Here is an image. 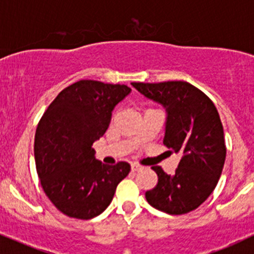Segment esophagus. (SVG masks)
<instances>
[{"instance_id":"esophagus-1","label":"esophagus","mask_w":254,"mask_h":254,"mask_svg":"<svg viewBox=\"0 0 254 254\" xmlns=\"http://www.w3.org/2000/svg\"><path fill=\"white\" fill-rule=\"evenodd\" d=\"M131 170L132 171H140V170H142V166L139 164H131Z\"/></svg>"}]
</instances>
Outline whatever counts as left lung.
Here are the masks:
<instances>
[{"mask_svg": "<svg viewBox=\"0 0 254 254\" xmlns=\"http://www.w3.org/2000/svg\"><path fill=\"white\" fill-rule=\"evenodd\" d=\"M147 99L166 110L164 144L181 154L174 175L160 166L157 185L145 197L169 215H184L207 200L217 185L226 159L223 127L212 100L187 82L131 83Z\"/></svg>", "mask_w": 254, "mask_h": 254, "instance_id": "obj_1", "label": "left lung"}]
</instances>
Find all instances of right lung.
Listing matches in <instances>:
<instances>
[{
  "mask_svg": "<svg viewBox=\"0 0 254 254\" xmlns=\"http://www.w3.org/2000/svg\"><path fill=\"white\" fill-rule=\"evenodd\" d=\"M127 85L79 80L62 90L37 127L34 159L44 192L61 212L90 220L112 202L130 165L102 164L94 141L105 134Z\"/></svg>",
  "mask_w": 254,
  "mask_h": 254,
  "instance_id": "add662e5",
  "label": "right lung"
}]
</instances>
